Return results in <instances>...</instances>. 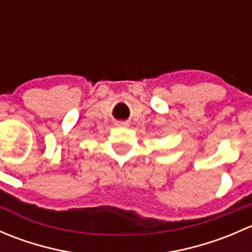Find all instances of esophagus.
Segmentation results:
<instances>
[{
	"mask_svg": "<svg viewBox=\"0 0 252 252\" xmlns=\"http://www.w3.org/2000/svg\"><path fill=\"white\" fill-rule=\"evenodd\" d=\"M118 126H126V123H124V122H119Z\"/></svg>",
	"mask_w": 252,
	"mask_h": 252,
	"instance_id": "1",
	"label": "esophagus"
}]
</instances>
